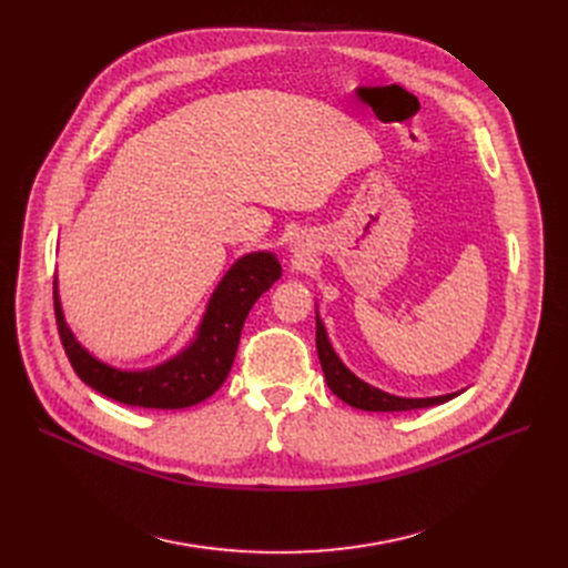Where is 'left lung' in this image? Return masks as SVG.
<instances>
[{
  "label": "left lung",
  "instance_id": "1",
  "mask_svg": "<svg viewBox=\"0 0 568 568\" xmlns=\"http://www.w3.org/2000/svg\"><path fill=\"white\" fill-rule=\"evenodd\" d=\"M315 343H317V356L324 371V379L329 384V389L347 405L366 412H407V409H419L430 405H442L446 400L456 398L458 394H446L435 398H400L394 394H386L382 389H375L373 384L356 377L334 352L329 336H326L324 324L320 315H315Z\"/></svg>",
  "mask_w": 568,
  "mask_h": 568
}]
</instances>
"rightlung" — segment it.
<instances>
[{"instance_id":"1","label":"right lung","mask_w":568,"mask_h":568,"mask_svg":"<svg viewBox=\"0 0 568 568\" xmlns=\"http://www.w3.org/2000/svg\"><path fill=\"white\" fill-rule=\"evenodd\" d=\"M281 272L278 257L268 251L239 257L209 300L191 345L165 364L146 371L112 368L99 362L94 354H89L69 329L54 278L52 294L59 338H62L73 371L94 392L131 407H191L221 389L230 375L248 311L262 292L281 278Z\"/></svg>"}]
</instances>
